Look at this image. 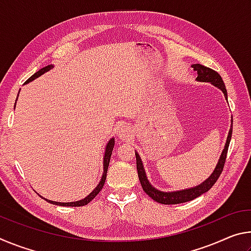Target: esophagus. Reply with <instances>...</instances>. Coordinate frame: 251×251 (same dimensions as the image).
Masks as SVG:
<instances>
[{
  "label": "esophagus",
  "mask_w": 251,
  "mask_h": 251,
  "mask_svg": "<svg viewBox=\"0 0 251 251\" xmlns=\"http://www.w3.org/2000/svg\"><path fill=\"white\" fill-rule=\"evenodd\" d=\"M116 135L118 138L122 139V141H124V139H128L130 137V127L123 123V124H121L117 127Z\"/></svg>",
  "instance_id": "34e87169"
}]
</instances>
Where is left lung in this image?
Wrapping results in <instances>:
<instances>
[{"label": "left lung", "instance_id": "obj_1", "mask_svg": "<svg viewBox=\"0 0 251 251\" xmlns=\"http://www.w3.org/2000/svg\"><path fill=\"white\" fill-rule=\"evenodd\" d=\"M192 67L194 69V71L197 72L196 79L198 80V82L211 83L212 85H215L216 87H218L223 91L225 99L226 100L228 99L226 86H225V83L222 78V76H220L217 72L209 69V67L203 66L201 64H193ZM231 134H232V125L230 126V129H229L226 145H225L222 155H220V158L218 160L217 166H216L214 173L211 174L209 178H207V179L205 181H202L201 185L193 187V188L177 190V192L166 193V192H160V190L156 189L155 187L152 186L147 179V176H146L145 169H144L143 161L141 159V157H139L137 152H135L136 166H137L138 178H139V181H141V184H142L143 190L152 199V201H155L159 203H164V205H175V203L190 201H193V199L199 197L203 193L208 192V190H209L211 187L215 185V182L217 181V179L220 176V174H222V172H223L225 161H226V157H227L229 143H230V139H231Z\"/></svg>", "mask_w": 251, "mask_h": 251}]
</instances>
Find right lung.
<instances>
[{"label": "right lung", "mask_w": 251, "mask_h": 251, "mask_svg": "<svg viewBox=\"0 0 251 251\" xmlns=\"http://www.w3.org/2000/svg\"><path fill=\"white\" fill-rule=\"evenodd\" d=\"M53 65H48L43 67V69H41L39 72H36L35 74H33L31 77H29L26 82H25V84H27L29 82H32V80H34L37 77H40L41 75H43L44 73H46V72H49L50 69H53ZM114 145H115V139L112 138L109 139V142L107 143V145H106V150H105V155H104V163H103V166H104V173H103V176H101L100 178V181L99 182V185L96 186V188L93 190V192L88 195L87 197H85L84 199H80V201H73V202H58V201H50V199H46V198H43L40 195V197H42L43 199H45L46 201L50 202V203H53V205H57V206H65V207H80V206H85L87 205L88 202H90L92 199H94L97 194H99L101 188H103V186L105 184V179H106V175H107V168H108V165H109V160H110V156H112V151H113V148H114Z\"/></svg>", "instance_id": "obj_1"}]
</instances>
